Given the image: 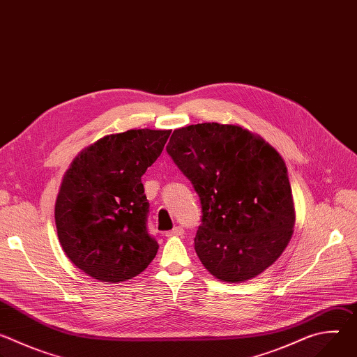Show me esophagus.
<instances>
[{
	"mask_svg": "<svg viewBox=\"0 0 357 357\" xmlns=\"http://www.w3.org/2000/svg\"><path fill=\"white\" fill-rule=\"evenodd\" d=\"M185 231H183V229L181 227V226H176V227H174L172 230H169V231H167L165 233V236L167 237H179V236H182Z\"/></svg>",
	"mask_w": 357,
	"mask_h": 357,
	"instance_id": "34e87169",
	"label": "esophagus"
}]
</instances>
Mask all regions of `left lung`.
I'll return each instance as SVG.
<instances>
[{
  "label": "left lung",
  "instance_id": "8db88e82",
  "mask_svg": "<svg viewBox=\"0 0 357 357\" xmlns=\"http://www.w3.org/2000/svg\"><path fill=\"white\" fill-rule=\"evenodd\" d=\"M168 154L200 197L195 250L225 282H244L273 266L295 225L288 172L278 151L237 124L174 130Z\"/></svg>",
  "mask_w": 357,
  "mask_h": 357
}]
</instances>
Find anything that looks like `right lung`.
<instances>
[{"label":"right lung","instance_id":"add662e5","mask_svg":"<svg viewBox=\"0 0 357 357\" xmlns=\"http://www.w3.org/2000/svg\"><path fill=\"white\" fill-rule=\"evenodd\" d=\"M171 130L105 135L79 152L55 203L59 243L69 260L101 282L141 274L158 243L146 231L148 202L141 176L157 161Z\"/></svg>","mask_w":357,"mask_h":357}]
</instances>
